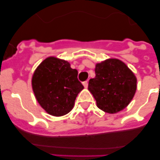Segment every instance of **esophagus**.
I'll return each instance as SVG.
<instances>
[{"label":"esophagus","instance_id":"obj_1","mask_svg":"<svg viewBox=\"0 0 160 160\" xmlns=\"http://www.w3.org/2000/svg\"><path fill=\"white\" fill-rule=\"evenodd\" d=\"M83 87H84L85 88H88V80H87V81L83 82Z\"/></svg>","mask_w":160,"mask_h":160}]
</instances>
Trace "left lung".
<instances>
[{
  "instance_id": "8db88e82",
  "label": "left lung",
  "mask_w": 160,
  "mask_h": 160,
  "mask_svg": "<svg viewBox=\"0 0 160 160\" xmlns=\"http://www.w3.org/2000/svg\"><path fill=\"white\" fill-rule=\"evenodd\" d=\"M88 90L101 110L114 114L128 105L136 91L137 80L128 67L117 59H109L95 67Z\"/></svg>"
}]
</instances>
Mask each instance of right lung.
I'll use <instances>...</instances> for the list:
<instances>
[{"label":"right lung","mask_w":160,"mask_h":160,"mask_svg":"<svg viewBox=\"0 0 160 160\" xmlns=\"http://www.w3.org/2000/svg\"><path fill=\"white\" fill-rule=\"evenodd\" d=\"M78 72L67 61L46 58L37 67L32 80V89L41 107L49 114L62 116L73 108L83 86L77 78Z\"/></svg>","instance_id":"add662e5"}]
</instances>
